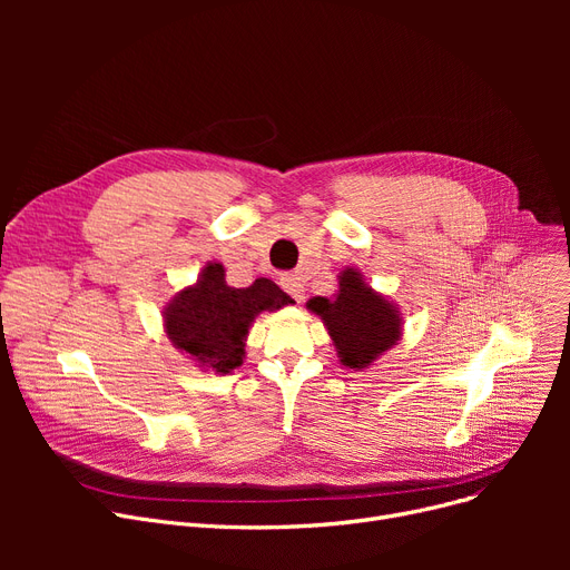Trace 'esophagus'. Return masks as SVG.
<instances>
[{"mask_svg": "<svg viewBox=\"0 0 570 570\" xmlns=\"http://www.w3.org/2000/svg\"><path fill=\"white\" fill-rule=\"evenodd\" d=\"M279 286L293 297V301H297V303L303 301L305 284L301 282V277H297V275H282V277H279Z\"/></svg>", "mask_w": 570, "mask_h": 570, "instance_id": "obj_1", "label": "esophagus"}]
</instances>
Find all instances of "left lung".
I'll return each mask as SVG.
<instances>
[{
    "instance_id": "1",
    "label": "left lung",
    "mask_w": 570,
    "mask_h": 570,
    "mask_svg": "<svg viewBox=\"0 0 570 570\" xmlns=\"http://www.w3.org/2000/svg\"><path fill=\"white\" fill-rule=\"evenodd\" d=\"M307 307L323 318L342 363L351 370L367 367L376 355L400 340L397 312L355 269L342 273L335 301L314 297Z\"/></svg>"
}]
</instances>
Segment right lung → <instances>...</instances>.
Returning a JSON list of instances; mask_svg holds the SVG:
<instances>
[{"instance_id":"add662e5","label":"right lung","mask_w":570,"mask_h":570,"mask_svg":"<svg viewBox=\"0 0 570 570\" xmlns=\"http://www.w3.org/2000/svg\"><path fill=\"white\" fill-rule=\"evenodd\" d=\"M291 297L265 277L249 288H230L224 267L209 263L194 288L179 291L166 309L170 342L203 367L228 374L243 365L245 337L258 312L291 305Z\"/></svg>"}]
</instances>
